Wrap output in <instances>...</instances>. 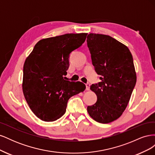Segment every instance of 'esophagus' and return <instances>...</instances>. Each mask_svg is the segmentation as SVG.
I'll return each mask as SVG.
<instances>
[{
  "label": "esophagus",
  "mask_w": 155,
  "mask_h": 155,
  "mask_svg": "<svg viewBox=\"0 0 155 155\" xmlns=\"http://www.w3.org/2000/svg\"><path fill=\"white\" fill-rule=\"evenodd\" d=\"M90 86H91L90 83H87L86 84V90H87V91H89V90H90Z\"/></svg>",
  "instance_id": "esophagus-1"
}]
</instances>
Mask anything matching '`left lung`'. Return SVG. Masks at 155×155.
Listing matches in <instances>:
<instances>
[{"mask_svg": "<svg viewBox=\"0 0 155 155\" xmlns=\"http://www.w3.org/2000/svg\"><path fill=\"white\" fill-rule=\"evenodd\" d=\"M87 46L101 80L91 85L97 101L87 107L88 114L101 124L118 119L127 106L137 82L132 54L127 46L112 37L90 34Z\"/></svg>", "mask_w": 155, "mask_h": 155, "instance_id": "8db88e82", "label": "left lung"}]
</instances>
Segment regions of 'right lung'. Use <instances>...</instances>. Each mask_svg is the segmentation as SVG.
<instances>
[{
	"instance_id": "add662e5",
	"label": "right lung",
	"mask_w": 155,
	"mask_h": 155,
	"mask_svg": "<svg viewBox=\"0 0 155 155\" xmlns=\"http://www.w3.org/2000/svg\"><path fill=\"white\" fill-rule=\"evenodd\" d=\"M87 34H67L40 40L23 67L22 91L34 114L45 121L60 118L70 97L83 92L85 84L64 80L69 55L85 42Z\"/></svg>"
}]
</instances>
